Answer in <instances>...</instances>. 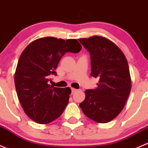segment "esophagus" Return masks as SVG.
<instances>
[{
  "label": "esophagus",
  "instance_id": "obj_1",
  "mask_svg": "<svg viewBox=\"0 0 148 148\" xmlns=\"http://www.w3.org/2000/svg\"><path fill=\"white\" fill-rule=\"evenodd\" d=\"M77 91V90H76V89L71 88V94H74V93H75Z\"/></svg>",
  "mask_w": 148,
  "mask_h": 148
}]
</instances>
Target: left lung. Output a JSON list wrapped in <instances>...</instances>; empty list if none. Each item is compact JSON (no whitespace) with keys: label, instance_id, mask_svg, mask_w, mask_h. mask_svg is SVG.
Listing matches in <instances>:
<instances>
[{"label":"left lung","instance_id":"8db88e82","mask_svg":"<svg viewBox=\"0 0 148 148\" xmlns=\"http://www.w3.org/2000/svg\"><path fill=\"white\" fill-rule=\"evenodd\" d=\"M90 54L91 74L99 79L97 87L85 91L79 107L87 117L107 123L120 114L131 91V77L127 58L114 42L100 36L79 39Z\"/></svg>","mask_w":148,"mask_h":148}]
</instances>
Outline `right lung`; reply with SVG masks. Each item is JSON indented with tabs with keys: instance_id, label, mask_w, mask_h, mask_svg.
I'll return each mask as SVG.
<instances>
[{
	"instance_id": "add662e5",
	"label": "right lung",
	"mask_w": 148,
	"mask_h": 148,
	"mask_svg": "<svg viewBox=\"0 0 148 148\" xmlns=\"http://www.w3.org/2000/svg\"><path fill=\"white\" fill-rule=\"evenodd\" d=\"M82 46L77 40L48 37L32 42L21 54L14 76L16 90L25 114L38 124L52 122L62 114L71 89L48 84L56 76V69L67 52L77 53Z\"/></svg>"
}]
</instances>
